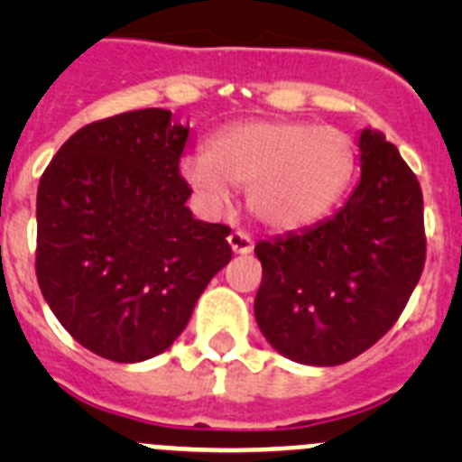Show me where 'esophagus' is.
Instances as JSON below:
<instances>
[{
    "label": "esophagus",
    "mask_w": 462,
    "mask_h": 462,
    "mask_svg": "<svg viewBox=\"0 0 462 462\" xmlns=\"http://www.w3.org/2000/svg\"><path fill=\"white\" fill-rule=\"evenodd\" d=\"M228 247L234 250V254H250L254 250V243L245 231H231L228 236Z\"/></svg>",
    "instance_id": "34e87169"
}]
</instances>
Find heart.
<instances>
[{
  "label": "heart",
  "mask_w": 462,
  "mask_h": 462,
  "mask_svg": "<svg viewBox=\"0 0 462 462\" xmlns=\"http://www.w3.org/2000/svg\"><path fill=\"white\" fill-rule=\"evenodd\" d=\"M354 171L356 148L345 132L291 120L236 122L208 141L206 154L180 162L182 180L212 210L226 208L231 185L240 187L252 217L277 234L324 219Z\"/></svg>",
  "instance_id": "b5f03b06"
}]
</instances>
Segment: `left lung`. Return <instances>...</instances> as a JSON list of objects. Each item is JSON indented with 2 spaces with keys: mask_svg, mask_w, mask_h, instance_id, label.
I'll return each instance as SVG.
<instances>
[{
  "mask_svg": "<svg viewBox=\"0 0 462 462\" xmlns=\"http://www.w3.org/2000/svg\"><path fill=\"white\" fill-rule=\"evenodd\" d=\"M361 180L324 222L254 247L263 280L254 317L268 345L303 365H340L405 310L426 261L423 196L398 148L358 134Z\"/></svg>",
  "mask_w": 462,
  "mask_h": 462,
  "instance_id": "left-lung-1",
  "label": "left lung"
}]
</instances>
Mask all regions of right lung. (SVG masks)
<instances>
[{"mask_svg": "<svg viewBox=\"0 0 462 462\" xmlns=\"http://www.w3.org/2000/svg\"><path fill=\"white\" fill-rule=\"evenodd\" d=\"M187 138L171 110H132L79 129L41 175V293L73 340L108 361L166 352L231 261V228L187 208Z\"/></svg>", "mask_w": 462, "mask_h": 462, "instance_id": "1", "label": "right lung"}]
</instances>
